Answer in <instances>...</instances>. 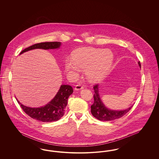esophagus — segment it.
Segmentation results:
<instances>
[{
  "label": "esophagus",
  "instance_id": "obj_1",
  "mask_svg": "<svg viewBox=\"0 0 159 159\" xmlns=\"http://www.w3.org/2000/svg\"><path fill=\"white\" fill-rule=\"evenodd\" d=\"M83 87L80 84H77L76 85V86H75V89L76 90V91H78V90H82V89H83Z\"/></svg>",
  "mask_w": 159,
  "mask_h": 159
}]
</instances>
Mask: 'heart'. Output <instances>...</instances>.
Masks as SVG:
<instances>
[{
	"instance_id": "obj_1",
	"label": "heart",
	"mask_w": 159,
	"mask_h": 159,
	"mask_svg": "<svg viewBox=\"0 0 159 159\" xmlns=\"http://www.w3.org/2000/svg\"><path fill=\"white\" fill-rule=\"evenodd\" d=\"M113 58V53L109 49L93 48L80 49L73 53V60H66V68L74 76L79 75L81 68H85V75L88 79L98 82L108 72Z\"/></svg>"
}]
</instances>
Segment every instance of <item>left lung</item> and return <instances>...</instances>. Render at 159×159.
Instances as JSON below:
<instances>
[{
	"mask_svg": "<svg viewBox=\"0 0 159 159\" xmlns=\"http://www.w3.org/2000/svg\"><path fill=\"white\" fill-rule=\"evenodd\" d=\"M141 68V63L138 62ZM94 89V102L91 106V113L93 117L99 120L102 121H110L117 119L123 117L132 108L133 106H130L128 108L123 110H114L106 107L102 102L99 93V84H96L93 86Z\"/></svg>",
	"mask_w": 159,
	"mask_h": 159,
	"instance_id": "1",
	"label": "left lung"
}]
</instances>
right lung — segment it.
I'll return each instance as SVG.
<instances>
[{
	"instance_id": "right-lung-1",
	"label": "right lung",
	"mask_w": 159,
	"mask_h": 159,
	"mask_svg": "<svg viewBox=\"0 0 159 159\" xmlns=\"http://www.w3.org/2000/svg\"><path fill=\"white\" fill-rule=\"evenodd\" d=\"M61 43L59 42H42L25 48L21 51L20 55L35 49H42L45 50L55 49L60 48ZM73 92L72 87L70 85L62 84L59 91L50 102L45 106L38 108H32L24 106L16 99L20 104L23 111L31 118L42 122L57 121L64 116L66 107L67 105L68 97Z\"/></svg>"
}]
</instances>
